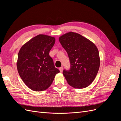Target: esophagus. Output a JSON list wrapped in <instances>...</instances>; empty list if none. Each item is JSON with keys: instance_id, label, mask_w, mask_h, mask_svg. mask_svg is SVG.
Instances as JSON below:
<instances>
[{"instance_id": "1", "label": "esophagus", "mask_w": 121, "mask_h": 121, "mask_svg": "<svg viewBox=\"0 0 121 121\" xmlns=\"http://www.w3.org/2000/svg\"><path fill=\"white\" fill-rule=\"evenodd\" d=\"M59 69L60 71V72H63V67H60L59 68Z\"/></svg>"}]
</instances>
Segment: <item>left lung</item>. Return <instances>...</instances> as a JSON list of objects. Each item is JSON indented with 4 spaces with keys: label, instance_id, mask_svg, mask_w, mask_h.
<instances>
[{
    "label": "left lung",
    "instance_id": "1",
    "mask_svg": "<svg viewBox=\"0 0 121 121\" xmlns=\"http://www.w3.org/2000/svg\"><path fill=\"white\" fill-rule=\"evenodd\" d=\"M59 41L70 61V69L63 71L68 84L75 88L88 86L95 78L100 66L97 47L89 39L73 32L60 36Z\"/></svg>",
    "mask_w": 121,
    "mask_h": 121
}]
</instances>
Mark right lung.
<instances>
[{
	"mask_svg": "<svg viewBox=\"0 0 121 121\" xmlns=\"http://www.w3.org/2000/svg\"><path fill=\"white\" fill-rule=\"evenodd\" d=\"M55 42L53 37L39 34L24 44L19 51L17 71L25 84L32 90L41 91L48 88L60 73L49 56Z\"/></svg>",
	"mask_w": 121,
	"mask_h": 121,
	"instance_id": "1",
	"label": "right lung"
}]
</instances>
